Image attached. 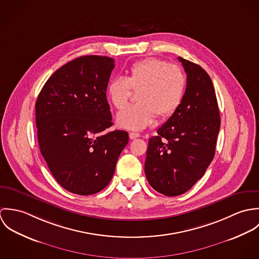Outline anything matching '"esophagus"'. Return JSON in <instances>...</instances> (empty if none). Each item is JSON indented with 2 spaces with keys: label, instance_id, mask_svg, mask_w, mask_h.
Masks as SVG:
<instances>
[{
  "label": "esophagus",
  "instance_id": "obj_1",
  "mask_svg": "<svg viewBox=\"0 0 259 259\" xmlns=\"http://www.w3.org/2000/svg\"><path fill=\"white\" fill-rule=\"evenodd\" d=\"M128 136H130L131 140H135V139L140 138V134H138V133H130Z\"/></svg>",
  "mask_w": 259,
  "mask_h": 259
}]
</instances>
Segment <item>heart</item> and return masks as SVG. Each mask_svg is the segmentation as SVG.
I'll return each mask as SVG.
<instances>
[{
  "label": "heart",
  "instance_id": "obj_1",
  "mask_svg": "<svg viewBox=\"0 0 259 259\" xmlns=\"http://www.w3.org/2000/svg\"><path fill=\"white\" fill-rule=\"evenodd\" d=\"M186 85L184 70L165 61L148 58L135 63L127 76L113 77L107 87L108 99L116 110L123 109L133 91L138 94V105L130 106L116 116L120 127L142 131L150 125L157 114L170 116L183 101Z\"/></svg>",
  "mask_w": 259,
  "mask_h": 259
}]
</instances>
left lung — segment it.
Wrapping results in <instances>:
<instances>
[{"mask_svg": "<svg viewBox=\"0 0 259 259\" xmlns=\"http://www.w3.org/2000/svg\"><path fill=\"white\" fill-rule=\"evenodd\" d=\"M186 89L179 109L148 141L145 172L153 189L181 195L200 180L214 157L220 110L208 74L181 57Z\"/></svg>", "mask_w": 259, "mask_h": 259, "instance_id": "left-lung-1", "label": "left lung"}]
</instances>
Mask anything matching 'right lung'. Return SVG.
Returning a JSON list of instances; mask_svg holds the SVG:
<instances>
[{
    "instance_id": "obj_1",
    "label": "right lung",
    "mask_w": 259,
    "mask_h": 259,
    "mask_svg": "<svg viewBox=\"0 0 259 259\" xmlns=\"http://www.w3.org/2000/svg\"><path fill=\"white\" fill-rule=\"evenodd\" d=\"M113 59L82 56L52 74L36 102L39 150L52 175L68 191L90 195L104 189L128 143L112 125L107 87Z\"/></svg>"
}]
</instances>
